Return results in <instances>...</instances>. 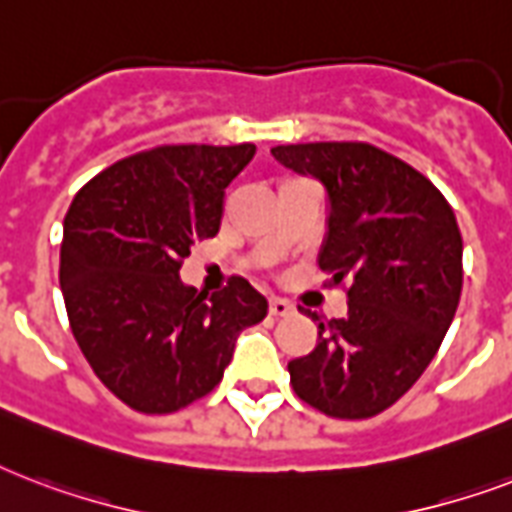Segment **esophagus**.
<instances>
[{"label":"esophagus","mask_w":512,"mask_h":512,"mask_svg":"<svg viewBox=\"0 0 512 512\" xmlns=\"http://www.w3.org/2000/svg\"><path fill=\"white\" fill-rule=\"evenodd\" d=\"M269 312L275 315V318H283V315H291L293 304L288 299H269Z\"/></svg>","instance_id":"34e87169"}]
</instances>
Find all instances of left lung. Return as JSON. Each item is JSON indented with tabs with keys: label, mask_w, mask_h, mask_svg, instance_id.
<instances>
[{
	"label": "left lung",
	"mask_w": 512,
	"mask_h": 512,
	"mask_svg": "<svg viewBox=\"0 0 512 512\" xmlns=\"http://www.w3.org/2000/svg\"><path fill=\"white\" fill-rule=\"evenodd\" d=\"M328 192L318 264L347 285V315L288 363L293 392L334 419H368L403 398L441 347L462 293V235L430 178L363 141L272 149Z\"/></svg>",
	"instance_id": "1"
}]
</instances>
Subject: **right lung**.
Listing matches in <instances>:
<instances>
[{"label": "right lung", "instance_id": "right-lung-1", "mask_svg": "<svg viewBox=\"0 0 512 512\" xmlns=\"http://www.w3.org/2000/svg\"><path fill=\"white\" fill-rule=\"evenodd\" d=\"M256 146L168 144L130 154L77 192L63 219L61 291L95 376L141 414H173L221 382L240 331L267 315L243 277L197 293L178 269L221 227L224 189Z\"/></svg>", "mask_w": 512, "mask_h": 512}]
</instances>
